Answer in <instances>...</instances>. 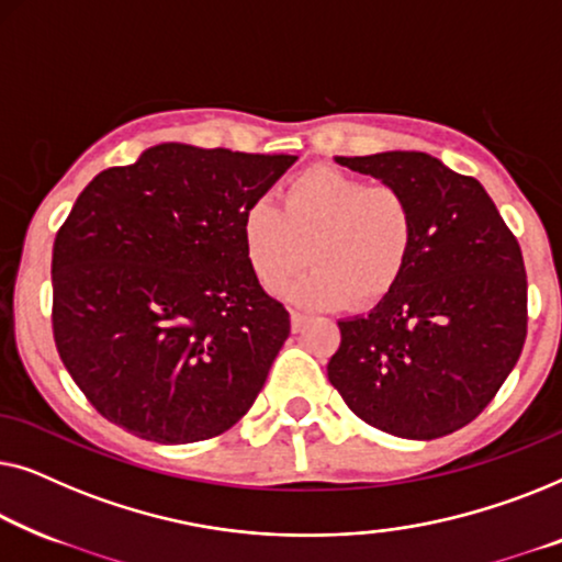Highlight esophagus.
<instances>
[{
	"label": "esophagus",
	"instance_id": "obj_1",
	"mask_svg": "<svg viewBox=\"0 0 562 562\" xmlns=\"http://www.w3.org/2000/svg\"><path fill=\"white\" fill-rule=\"evenodd\" d=\"M305 323H307V315H303L300 311H290V326H292V330H303L305 328Z\"/></svg>",
	"mask_w": 562,
	"mask_h": 562
}]
</instances>
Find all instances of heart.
<instances>
[{"mask_svg":"<svg viewBox=\"0 0 562 562\" xmlns=\"http://www.w3.org/2000/svg\"><path fill=\"white\" fill-rule=\"evenodd\" d=\"M241 247L265 288H280L307 259L313 270L284 284L303 307H338L384 297L405 272L417 236L407 191L351 172L307 168L280 188V209L255 201L241 213Z\"/></svg>","mask_w":562,"mask_h":562,"instance_id":"1","label":"heart"}]
</instances>
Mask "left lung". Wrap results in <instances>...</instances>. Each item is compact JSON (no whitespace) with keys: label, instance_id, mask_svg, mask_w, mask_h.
Returning <instances> with one entry per match:
<instances>
[{"label":"left lung","instance_id":"8db88e82","mask_svg":"<svg viewBox=\"0 0 562 562\" xmlns=\"http://www.w3.org/2000/svg\"><path fill=\"white\" fill-rule=\"evenodd\" d=\"M409 193L413 257L369 315L341 321L328 379L371 428L432 440L481 415L527 338L517 236L471 176L425 153L336 157Z\"/></svg>","mask_w":562,"mask_h":562}]
</instances>
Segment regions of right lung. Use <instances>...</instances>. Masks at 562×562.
<instances>
[{
	"label": "right lung",
	"mask_w": 562,
	"mask_h": 562,
	"mask_svg": "<svg viewBox=\"0 0 562 562\" xmlns=\"http://www.w3.org/2000/svg\"><path fill=\"white\" fill-rule=\"evenodd\" d=\"M295 155L149 147L99 172L53 244V338L86 400L142 440L216 438L290 336L241 247V213Z\"/></svg>",
	"instance_id": "obj_1"
}]
</instances>
